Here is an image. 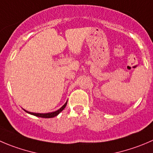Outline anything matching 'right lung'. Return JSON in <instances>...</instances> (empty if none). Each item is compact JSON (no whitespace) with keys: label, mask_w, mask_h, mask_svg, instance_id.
<instances>
[{"label":"right lung","mask_w":153,"mask_h":153,"mask_svg":"<svg viewBox=\"0 0 153 153\" xmlns=\"http://www.w3.org/2000/svg\"><path fill=\"white\" fill-rule=\"evenodd\" d=\"M66 104H67V102H66V103L64 104V105H63V106L61 107V108H60L59 110H57V111H54V112H51V113H47V114H38V113H32V112H28V111H26L27 113H28V114H32V115H34V116H36V117H42V118H52V117H54L57 116L59 114H60V112H61L62 111H63V109L65 108V107L66 106Z\"/></svg>","instance_id":"right-lung-1"}]
</instances>
